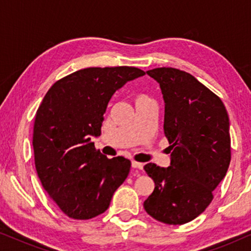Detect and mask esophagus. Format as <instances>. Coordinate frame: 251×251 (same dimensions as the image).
Returning a JSON list of instances; mask_svg holds the SVG:
<instances>
[{
	"instance_id": "obj_1",
	"label": "esophagus",
	"mask_w": 251,
	"mask_h": 251,
	"mask_svg": "<svg viewBox=\"0 0 251 251\" xmlns=\"http://www.w3.org/2000/svg\"><path fill=\"white\" fill-rule=\"evenodd\" d=\"M131 166H132V168H135V169H137V170H142L143 167H144V164L143 163H139V162H136V161H133V162L131 163Z\"/></svg>"
}]
</instances>
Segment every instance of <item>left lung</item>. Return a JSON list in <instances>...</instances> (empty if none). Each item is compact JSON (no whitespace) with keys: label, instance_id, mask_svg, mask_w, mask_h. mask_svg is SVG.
<instances>
[{"label":"left lung","instance_id":"1","mask_svg":"<svg viewBox=\"0 0 251 251\" xmlns=\"http://www.w3.org/2000/svg\"><path fill=\"white\" fill-rule=\"evenodd\" d=\"M146 73L159 82L163 95V129L171 162L168 168L144 167L155 183L144 208L156 221L181 225L205 210L227 173L228 114L222 99L190 73L173 67Z\"/></svg>","mask_w":251,"mask_h":251}]
</instances>
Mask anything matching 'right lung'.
Instances as JSON below:
<instances>
[{
	"label": "right lung",
	"instance_id": "obj_1",
	"mask_svg": "<svg viewBox=\"0 0 251 251\" xmlns=\"http://www.w3.org/2000/svg\"><path fill=\"white\" fill-rule=\"evenodd\" d=\"M145 75L137 67H88L54 82L37 108L33 129L37 176L49 198L73 219L107 210L128 177L131 162L107 159L91 137L100 135L109 99L128 81Z\"/></svg>",
	"mask_w": 251,
	"mask_h": 251
}]
</instances>
